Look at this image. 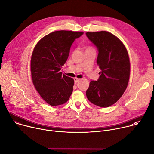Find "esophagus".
Segmentation results:
<instances>
[{
  "instance_id": "1",
  "label": "esophagus",
  "mask_w": 154,
  "mask_h": 154,
  "mask_svg": "<svg viewBox=\"0 0 154 154\" xmlns=\"http://www.w3.org/2000/svg\"><path fill=\"white\" fill-rule=\"evenodd\" d=\"M80 80V79H78V78H74V82H75V83H77V82H79V81Z\"/></svg>"
}]
</instances>
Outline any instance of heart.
Returning a JSON list of instances; mask_svg holds the SVG:
<instances>
[{
	"instance_id": "1",
	"label": "heart",
	"mask_w": 154,
	"mask_h": 154,
	"mask_svg": "<svg viewBox=\"0 0 154 154\" xmlns=\"http://www.w3.org/2000/svg\"><path fill=\"white\" fill-rule=\"evenodd\" d=\"M87 49H92L91 48H87Z\"/></svg>"
}]
</instances>
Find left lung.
<instances>
[{
  "label": "left lung",
  "mask_w": 154,
  "mask_h": 154,
  "mask_svg": "<svg viewBox=\"0 0 154 154\" xmlns=\"http://www.w3.org/2000/svg\"><path fill=\"white\" fill-rule=\"evenodd\" d=\"M86 35L98 51L96 62L101 69L97 80L90 82L87 97L94 105L107 107L120 98L128 86V54L122 42L109 32H88Z\"/></svg>",
  "instance_id": "left-lung-1"
}]
</instances>
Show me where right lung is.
<instances>
[{
  "mask_svg": "<svg viewBox=\"0 0 154 154\" xmlns=\"http://www.w3.org/2000/svg\"><path fill=\"white\" fill-rule=\"evenodd\" d=\"M83 32L58 31L42 38L31 57V71L33 84L42 99L56 106L66 103L71 96L74 79L61 72L72 44Z\"/></svg>",
  "mask_w": 154,
  "mask_h": 154,
  "instance_id": "1",
  "label": "right lung"
}]
</instances>
